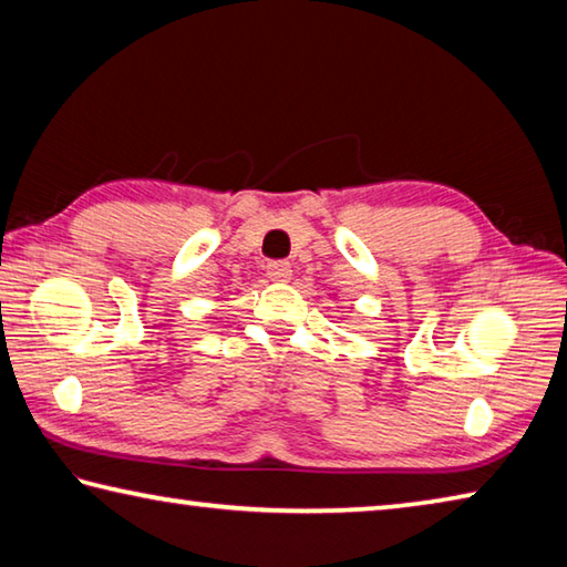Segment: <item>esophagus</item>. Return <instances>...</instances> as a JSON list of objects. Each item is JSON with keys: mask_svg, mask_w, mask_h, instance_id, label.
Listing matches in <instances>:
<instances>
[{"mask_svg": "<svg viewBox=\"0 0 567 567\" xmlns=\"http://www.w3.org/2000/svg\"><path fill=\"white\" fill-rule=\"evenodd\" d=\"M291 264L286 261H271L266 266V276L271 278V281H291Z\"/></svg>", "mask_w": 567, "mask_h": 567, "instance_id": "1", "label": "esophagus"}]
</instances>
